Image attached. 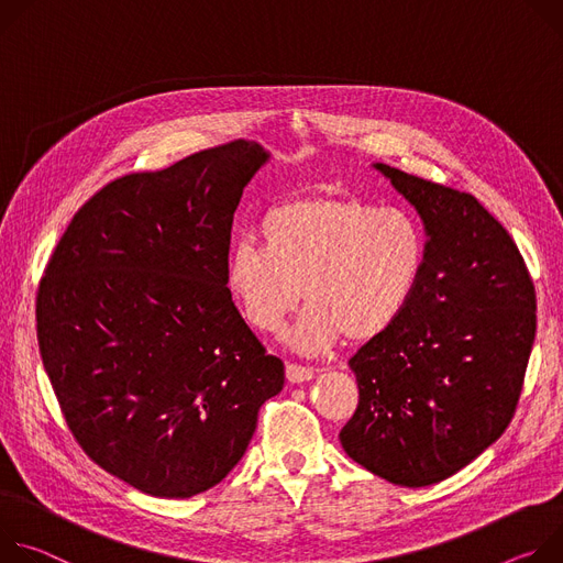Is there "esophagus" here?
<instances>
[{
    "instance_id": "esophagus-1",
    "label": "esophagus",
    "mask_w": 563,
    "mask_h": 563,
    "mask_svg": "<svg viewBox=\"0 0 563 563\" xmlns=\"http://www.w3.org/2000/svg\"><path fill=\"white\" fill-rule=\"evenodd\" d=\"M286 376H288L290 383H306V380L316 378V368L297 364V362H288L286 364Z\"/></svg>"
}]
</instances>
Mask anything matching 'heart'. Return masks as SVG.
Masks as SVG:
<instances>
[{
	"label": "heart",
	"mask_w": 563,
	"mask_h": 563,
	"mask_svg": "<svg viewBox=\"0 0 563 563\" xmlns=\"http://www.w3.org/2000/svg\"><path fill=\"white\" fill-rule=\"evenodd\" d=\"M260 239L232 247L225 286L262 333H277L303 297L292 342L308 353L342 335L357 344L387 333L427 266V234L411 212L351 195L288 199L266 212Z\"/></svg>",
	"instance_id": "obj_1"
}]
</instances>
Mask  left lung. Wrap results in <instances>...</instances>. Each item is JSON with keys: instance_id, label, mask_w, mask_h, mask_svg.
Here are the masks:
<instances>
[{"instance_id": "obj_1", "label": "left lung", "mask_w": 563, "mask_h": 563, "mask_svg": "<svg viewBox=\"0 0 563 563\" xmlns=\"http://www.w3.org/2000/svg\"><path fill=\"white\" fill-rule=\"evenodd\" d=\"M373 167L418 210L427 266L405 316L349 360L360 400L340 443L376 476L424 487L463 470L510 424L537 295L517 243L472 195Z\"/></svg>"}]
</instances>
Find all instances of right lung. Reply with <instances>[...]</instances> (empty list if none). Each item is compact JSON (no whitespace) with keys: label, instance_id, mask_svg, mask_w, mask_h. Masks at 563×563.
<instances>
[{"label":"right lung","instance_id":"add662e5","mask_svg":"<svg viewBox=\"0 0 563 563\" xmlns=\"http://www.w3.org/2000/svg\"><path fill=\"white\" fill-rule=\"evenodd\" d=\"M266 161L232 141L107 183L40 282V353L74 439L145 494L221 483L284 387L225 286L234 210Z\"/></svg>","mask_w":563,"mask_h":563}]
</instances>
